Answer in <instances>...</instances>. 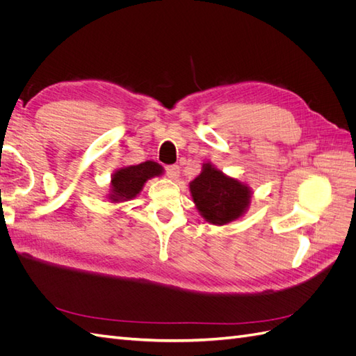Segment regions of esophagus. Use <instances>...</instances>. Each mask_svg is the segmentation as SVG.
Here are the masks:
<instances>
[{
    "label": "esophagus",
    "mask_w": 356,
    "mask_h": 356,
    "mask_svg": "<svg viewBox=\"0 0 356 356\" xmlns=\"http://www.w3.org/2000/svg\"><path fill=\"white\" fill-rule=\"evenodd\" d=\"M165 170H166V175H168L170 179H178V178H179V166H178V165L166 166Z\"/></svg>",
    "instance_id": "esophagus-1"
}]
</instances>
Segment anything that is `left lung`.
Instances as JSON below:
<instances>
[{
  "mask_svg": "<svg viewBox=\"0 0 356 356\" xmlns=\"http://www.w3.org/2000/svg\"><path fill=\"white\" fill-rule=\"evenodd\" d=\"M190 191L202 217L215 225L238 220L251 202L250 187L211 163H204L200 175L190 182Z\"/></svg>",
  "mask_w": 356,
  "mask_h": 356,
  "instance_id": "1",
  "label": "left lung"
}]
</instances>
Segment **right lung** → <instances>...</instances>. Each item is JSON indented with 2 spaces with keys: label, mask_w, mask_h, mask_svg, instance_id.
Returning a JSON list of instances; mask_svg holds the SVG:
<instances>
[{
  "label": "right lung",
  "mask_w": 356,
  "mask_h": 356,
  "mask_svg": "<svg viewBox=\"0 0 356 356\" xmlns=\"http://www.w3.org/2000/svg\"><path fill=\"white\" fill-rule=\"evenodd\" d=\"M163 174L161 168L156 161H144L141 165L127 166L115 170L111 178L110 199L113 202L131 200L139 195L147 179Z\"/></svg>",
  "instance_id": "1"
}]
</instances>
